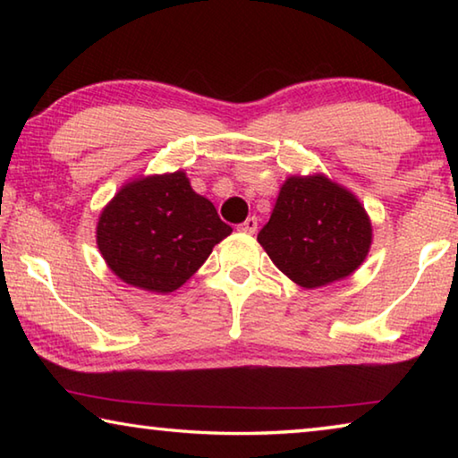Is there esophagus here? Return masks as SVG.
Returning a JSON list of instances; mask_svg holds the SVG:
<instances>
[{
	"mask_svg": "<svg viewBox=\"0 0 458 458\" xmlns=\"http://www.w3.org/2000/svg\"><path fill=\"white\" fill-rule=\"evenodd\" d=\"M257 228H259V220L254 218V216H252V218H246V220L238 226V230L244 232V234H254V232H257Z\"/></svg>",
	"mask_w": 458,
	"mask_h": 458,
	"instance_id": "obj_1",
	"label": "esophagus"
}]
</instances>
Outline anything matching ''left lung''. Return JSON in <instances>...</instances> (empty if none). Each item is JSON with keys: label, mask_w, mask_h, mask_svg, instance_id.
<instances>
[{"label": "left lung", "mask_w": 458, "mask_h": 458, "mask_svg": "<svg viewBox=\"0 0 458 458\" xmlns=\"http://www.w3.org/2000/svg\"><path fill=\"white\" fill-rule=\"evenodd\" d=\"M371 220L355 193L325 174L289 175L259 242L303 289L344 281L371 248Z\"/></svg>", "instance_id": "8db88e82"}]
</instances>
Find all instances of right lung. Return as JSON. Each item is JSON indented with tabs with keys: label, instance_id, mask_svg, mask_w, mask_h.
Segmentation results:
<instances>
[{
	"label": "right lung",
	"instance_id": "obj_1",
	"mask_svg": "<svg viewBox=\"0 0 458 458\" xmlns=\"http://www.w3.org/2000/svg\"><path fill=\"white\" fill-rule=\"evenodd\" d=\"M230 232L177 169L123 183L98 216L97 246L123 283L167 294L190 281Z\"/></svg>",
	"mask_w": 458,
	"mask_h": 458
}]
</instances>
